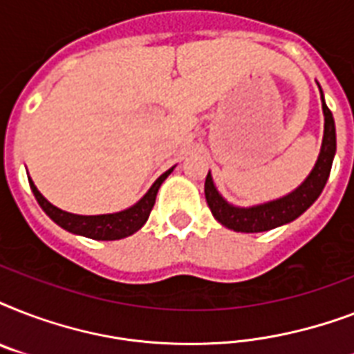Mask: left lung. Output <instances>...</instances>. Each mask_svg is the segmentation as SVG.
I'll return each instance as SVG.
<instances>
[{
    "mask_svg": "<svg viewBox=\"0 0 354 354\" xmlns=\"http://www.w3.org/2000/svg\"><path fill=\"white\" fill-rule=\"evenodd\" d=\"M322 108H324L325 127L318 161H316V165L307 176V180L290 194L266 202V204L252 205V207H236V205L227 204L226 200L222 198V194L216 191L215 183H213L211 172H207L204 187L205 200H207V205H209L213 216L221 222L222 226L241 233L268 232V230L296 221L297 216L303 215L318 200L325 183H327L336 154L335 119L325 104L324 95H322Z\"/></svg>",
    "mask_w": 354,
    "mask_h": 354,
    "instance_id": "obj_1",
    "label": "left lung"
}]
</instances>
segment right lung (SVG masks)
Segmentation results:
<instances>
[{
    "mask_svg": "<svg viewBox=\"0 0 354 354\" xmlns=\"http://www.w3.org/2000/svg\"><path fill=\"white\" fill-rule=\"evenodd\" d=\"M172 169L163 172L152 183L149 193L145 194L138 204H133L132 207H128L124 211H119V213H110V215H73V213H68V211L58 209L57 205H53L51 202H47L41 196V193L36 189V185L32 183L30 178L29 183L32 193H35L36 202L40 204L41 209L46 211V215L53 222H57L58 226L64 227L66 232L88 236V239H93V241H119V239L133 235L138 230L143 227L145 222L149 221L150 211L154 207L158 189H160L161 183L165 182V178L171 174Z\"/></svg>",
    "mask_w": 354,
    "mask_h": 354,
    "instance_id": "add662e5",
    "label": "right lung"
}]
</instances>
